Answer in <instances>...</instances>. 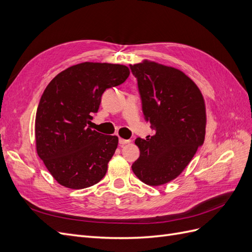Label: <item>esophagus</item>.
<instances>
[{
    "mask_svg": "<svg viewBox=\"0 0 252 252\" xmlns=\"http://www.w3.org/2000/svg\"><path fill=\"white\" fill-rule=\"evenodd\" d=\"M128 143H130V140H125V139H120L119 140L120 145H125V144H128Z\"/></svg>",
    "mask_w": 252,
    "mask_h": 252,
    "instance_id": "1",
    "label": "esophagus"
}]
</instances>
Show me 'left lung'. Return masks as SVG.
Masks as SVG:
<instances>
[{
    "label": "left lung",
    "instance_id": "8db88e82",
    "mask_svg": "<svg viewBox=\"0 0 252 252\" xmlns=\"http://www.w3.org/2000/svg\"><path fill=\"white\" fill-rule=\"evenodd\" d=\"M129 67L138 81L144 119L156 131L135 140L140 158L131 168L145 184L158 186L177 178L203 145L204 98L193 81L173 67L148 61Z\"/></svg>",
    "mask_w": 252,
    "mask_h": 252
}]
</instances>
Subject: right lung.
<instances>
[{
  "label": "right lung",
  "instance_id": "add662e5",
  "mask_svg": "<svg viewBox=\"0 0 252 252\" xmlns=\"http://www.w3.org/2000/svg\"><path fill=\"white\" fill-rule=\"evenodd\" d=\"M129 73L125 65L85 62L60 72L44 90L35 114L36 151L59 184L83 189L105 177L119 139L93 130L91 114L104 91Z\"/></svg>",
  "mask_w": 252,
  "mask_h": 252
}]
</instances>
